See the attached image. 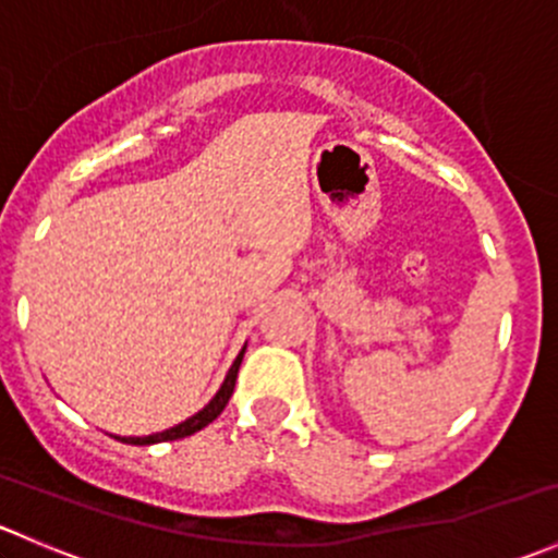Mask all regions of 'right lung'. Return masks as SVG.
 <instances>
[{
	"label": "right lung",
	"instance_id": "right-lung-1",
	"mask_svg": "<svg viewBox=\"0 0 558 558\" xmlns=\"http://www.w3.org/2000/svg\"><path fill=\"white\" fill-rule=\"evenodd\" d=\"M243 353H245V348L238 353V359L232 362V367H229L227 378H223V384L216 391V397H213L210 402H207L205 408L199 410V413H194L191 418L180 421V424L170 426V429L156 432V435H145V437H118V435H112V437H116V440H121V442H129V446H154V442L183 440V437H189V435H194V432L205 429V426L213 424V421H216L218 415L223 413V408H227L229 397H232V391H234V384H238V373H240V364H243Z\"/></svg>",
	"mask_w": 558,
	"mask_h": 558
}]
</instances>
